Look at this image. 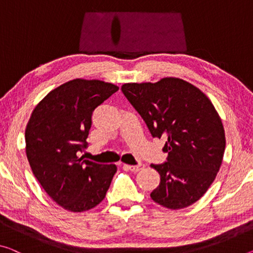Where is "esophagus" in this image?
Instances as JSON below:
<instances>
[{"label": "esophagus", "mask_w": 253, "mask_h": 253, "mask_svg": "<svg viewBox=\"0 0 253 253\" xmlns=\"http://www.w3.org/2000/svg\"><path fill=\"white\" fill-rule=\"evenodd\" d=\"M124 167L127 169H130L131 172L137 173L140 169H142L143 167H145V164H141V163H140V164H138V165H124Z\"/></svg>", "instance_id": "esophagus-1"}]
</instances>
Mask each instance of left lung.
<instances>
[{
	"instance_id": "8db88e82",
	"label": "left lung",
	"mask_w": 253,
	"mask_h": 253,
	"mask_svg": "<svg viewBox=\"0 0 253 253\" xmlns=\"http://www.w3.org/2000/svg\"><path fill=\"white\" fill-rule=\"evenodd\" d=\"M121 89L151 135L166 139L167 161L150 165L161 175L151 199L169 209L189 207L206 193L223 162L225 131L212 103L200 89L173 77Z\"/></svg>"
}]
</instances>
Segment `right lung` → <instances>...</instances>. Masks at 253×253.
Instances as JSON below:
<instances>
[{
    "label": "right lung",
    "instance_id": "right-lung-1",
    "mask_svg": "<svg viewBox=\"0 0 253 253\" xmlns=\"http://www.w3.org/2000/svg\"><path fill=\"white\" fill-rule=\"evenodd\" d=\"M118 90L100 80L68 81L37 104L27 124L26 154L34 175L69 211L83 212L102 203L118 169L78 156L88 146L92 112Z\"/></svg>",
    "mask_w": 253,
    "mask_h": 253
}]
</instances>
